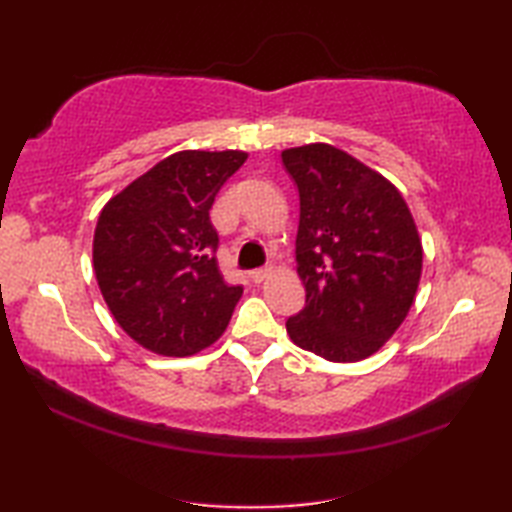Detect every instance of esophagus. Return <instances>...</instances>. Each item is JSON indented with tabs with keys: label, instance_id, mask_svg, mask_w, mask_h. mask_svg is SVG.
Instances as JSON below:
<instances>
[{
	"label": "esophagus",
	"instance_id": "obj_1",
	"mask_svg": "<svg viewBox=\"0 0 512 512\" xmlns=\"http://www.w3.org/2000/svg\"><path fill=\"white\" fill-rule=\"evenodd\" d=\"M270 273H273V268H270V266H266V268H255V270H250V279H253L255 284H262V281H264Z\"/></svg>",
	"mask_w": 512,
	"mask_h": 512
}]
</instances>
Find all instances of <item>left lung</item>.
<instances>
[{"mask_svg":"<svg viewBox=\"0 0 512 512\" xmlns=\"http://www.w3.org/2000/svg\"><path fill=\"white\" fill-rule=\"evenodd\" d=\"M299 189L297 273L306 308L286 321L301 350L332 363L372 356L409 314L422 242L400 191L328 143L281 151Z\"/></svg>","mask_w":512,"mask_h":512,"instance_id":"left-lung-1","label":"left lung"}]
</instances>
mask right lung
<instances>
[{
    "label": "right lung",
    "instance_id": "add662e5",
    "mask_svg": "<svg viewBox=\"0 0 512 512\" xmlns=\"http://www.w3.org/2000/svg\"><path fill=\"white\" fill-rule=\"evenodd\" d=\"M246 151L184 149L116 193L96 222L92 259L116 323L160 356L220 339L242 297L217 266L209 211Z\"/></svg>",
    "mask_w": 512,
    "mask_h": 512
}]
</instances>
